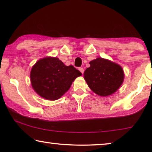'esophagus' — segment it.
<instances>
[{
	"label": "esophagus",
	"instance_id": "obj_1",
	"mask_svg": "<svg viewBox=\"0 0 152 152\" xmlns=\"http://www.w3.org/2000/svg\"><path fill=\"white\" fill-rule=\"evenodd\" d=\"M79 70H80V71L81 72H82V74L84 73V68H79Z\"/></svg>",
	"mask_w": 152,
	"mask_h": 152
}]
</instances>
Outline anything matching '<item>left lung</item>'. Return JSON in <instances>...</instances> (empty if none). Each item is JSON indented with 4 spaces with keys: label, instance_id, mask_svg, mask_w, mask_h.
I'll use <instances>...</instances> for the list:
<instances>
[{
    "label": "left lung",
    "instance_id": "1",
    "mask_svg": "<svg viewBox=\"0 0 152 152\" xmlns=\"http://www.w3.org/2000/svg\"><path fill=\"white\" fill-rule=\"evenodd\" d=\"M89 64L90 67L84 71V78L95 94L107 97L119 89L124 79V72L121 66L102 57H97Z\"/></svg>",
    "mask_w": 152,
    "mask_h": 152
}]
</instances>
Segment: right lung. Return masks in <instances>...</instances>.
Instances as JSON below:
<instances>
[{"label": "right lung", "mask_w": 152, "mask_h": 152, "mask_svg": "<svg viewBox=\"0 0 152 152\" xmlns=\"http://www.w3.org/2000/svg\"><path fill=\"white\" fill-rule=\"evenodd\" d=\"M82 73L72 66H66L59 58L45 57L38 60L30 71L34 91L48 100H57L69 90Z\"/></svg>", "instance_id": "1"}]
</instances>
